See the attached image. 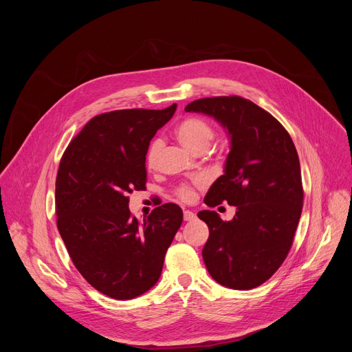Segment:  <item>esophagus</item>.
<instances>
[{
    "mask_svg": "<svg viewBox=\"0 0 352 352\" xmlns=\"http://www.w3.org/2000/svg\"><path fill=\"white\" fill-rule=\"evenodd\" d=\"M195 219H196V214L193 212H190V210L184 212V220L185 221H193Z\"/></svg>",
    "mask_w": 352,
    "mask_h": 352,
    "instance_id": "1",
    "label": "esophagus"
}]
</instances>
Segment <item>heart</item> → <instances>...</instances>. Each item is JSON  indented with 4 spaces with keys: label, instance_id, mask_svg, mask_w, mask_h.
Returning a JSON list of instances; mask_svg holds the SVG:
<instances>
[{
    "label": "heart",
    "instance_id": "heart-1",
    "mask_svg": "<svg viewBox=\"0 0 352 352\" xmlns=\"http://www.w3.org/2000/svg\"><path fill=\"white\" fill-rule=\"evenodd\" d=\"M177 136L188 150L196 153L197 150L208 148L210 146L214 138V131L205 120L197 118V117H189V118H185L177 126ZM160 147H162V143L159 139L150 143L146 153V166L148 168H153L156 166L159 153H160ZM177 193L182 200H192L195 196V190L190 185H181Z\"/></svg>",
    "mask_w": 352,
    "mask_h": 352
}]
</instances>
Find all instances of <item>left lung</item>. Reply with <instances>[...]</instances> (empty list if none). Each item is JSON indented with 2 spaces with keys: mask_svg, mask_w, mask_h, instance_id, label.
<instances>
[{
  "mask_svg": "<svg viewBox=\"0 0 352 352\" xmlns=\"http://www.w3.org/2000/svg\"><path fill=\"white\" fill-rule=\"evenodd\" d=\"M185 111L214 118L230 138L224 174L208 190L205 204L227 202L236 212L230 221L214 210L197 213L209 227L205 265L224 287L255 288L287 258L302 212L296 148L272 114L239 96L199 98Z\"/></svg>",
  "mask_w": 352,
  "mask_h": 352,
  "instance_id": "obj_1",
  "label": "left lung"
}]
</instances>
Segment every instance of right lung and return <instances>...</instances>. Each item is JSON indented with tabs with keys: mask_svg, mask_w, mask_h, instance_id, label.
I'll use <instances>...</instances> for the list:
<instances>
[{
	"mask_svg": "<svg viewBox=\"0 0 352 352\" xmlns=\"http://www.w3.org/2000/svg\"><path fill=\"white\" fill-rule=\"evenodd\" d=\"M177 110H118L91 118L69 143L56 181L60 235L85 280L114 299H132L160 278L182 210L166 204L143 221L128 195L144 189L150 140Z\"/></svg>",
	"mask_w": 352,
	"mask_h": 352,
	"instance_id": "right-lung-1",
	"label": "right lung"
}]
</instances>
